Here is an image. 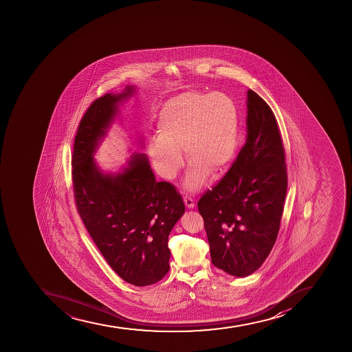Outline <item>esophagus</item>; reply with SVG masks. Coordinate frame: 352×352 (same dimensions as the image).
I'll list each match as a JSON object with an SVG mask.
<instances>
[{"label": "esophagus", "instance_id": "esophagus-1", "mask_svg": "<svg viewBox=\"0 0 352 352\" xmlns=\"http://www.w3.org/2000/svg\"><path fill=\"white\" fill-rule=\"evenodd\" d=\"M184 204H186V207L189 209L195 208V200L191 198V197L186 196L184 198Z\"/></svg>", "mask_w": 352, "mask_h": 352}]
</instances>
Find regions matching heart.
<instances>
[{
    "mask_svg": "<svg viewBox=\"0 0 352 352\" xmlns=\"http://www.w3.org/2000/svg\"><path fill=\"white\" fill-rule=\"evenodd\" d=\"M157 131L148 140L156 171L166 180L175 179L184 166L182 147L191 162L184 186L197 191L208 170L217 173L233 162L240 142V115L228 94L188 91L164 103Z\"/></svg>",
    "mask_w": 352,
    "mask_h": 352,
    "instance_id": "1",
    "label": "heart"
}]
</instances>
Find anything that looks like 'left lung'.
<instances>
[{"label": "left lung", "mask_w": 352, "mask_h": 352, "mask_svg": "<svg viewBox=\"0 0 352 352\" xmlns=\"http://www.w3.org/2000/svg\"><path fill=\"white\" fill-rule=\"evenodd\" d=\"M246 140L236 161L198 201L215 267L234 277L258 270L274 248L287 192L285 151L270 107L246 98Z\"/></svg>", "instance_id": "obj_1"}]
</instances>
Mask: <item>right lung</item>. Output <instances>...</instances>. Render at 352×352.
<instances>
[{"mask_svg":"<svg viewBox=\"0 0 352 352\" xmlns=\"http://www.w3.org/2000/svg\"><path fill=\"white\" fill-rule=\"evenodd\" d=\"M135 94L127 85L91 104L75 136L72 177L78 214L103 258L124 281L143 287L168 274V235L184 204L173 184L156 181L145 153H133L116 172L102 171L94 159ZM137 145L143 147L140 137Z\"/></svg>","mask_w":352,"mask_h":352,"instance_id":"1","label":"right lung"}]
</instances>
